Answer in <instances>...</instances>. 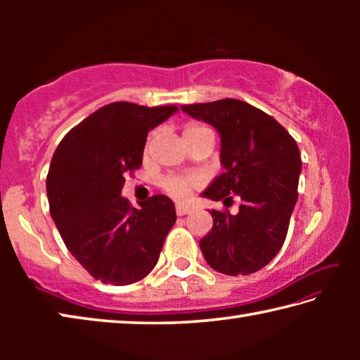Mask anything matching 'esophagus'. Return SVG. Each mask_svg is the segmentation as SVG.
Returning a JSON list of instances; mask_svg holds the SVG:
<instances>
[{"label":"esophagus","instance_id":"obj_1","mask_svg":"<svg viewBox=\"0 0 360 360\" xmlns=\"http://www.w3.org/2000/svg\"><path fill=\"white\" fill-rule=\"evenodd\" d=\"M188 212H191V208H188V206L176 205V214L178 216H186V214H188Z\"/></svg>","mask_w":360,"mask_h":360}]
</instances>
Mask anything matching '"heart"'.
<instances>
[{
	"instance_id": "heart-1",
	"label": "heart",
	"mask_w": 360,
	"mask_h": 360,
	"mask_svg": "<svg viewBox=\"0 0 360 360\" xmlns=\"http://www.w3.org/2000/svg\"><path fill=\"white\" fill-rule=\"evenodd\" d=\"M205 133H211L212 135V131L208 129V127L200 125V124H188L184 130V138L205 135ZM149 144H150V141L148 143V149H149ZM195 186H198V181L193 178H178V176H168V178L162 181V187L176 198H186L187 195L192 192V188Z\"/></svg>"
}]
</instances>
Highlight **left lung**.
<instances>
[{"instance_id": "1", "label": "left lung", "mask_w": 360, "mask_h": 360, "mask_svg": "<svg viewBox=\"0 0 360 360\" xmlns=\"http://www.w3.org/2000/svg\"><path fill=\"white\" fill-rule=\"evenodd\" d=\"M221 135L222 174L202 193L233 203L238 214L211 210L212 229L200 240L211 268L238 276L259 271L279 252L297 203L300 150L289 131L271 115L249 103L225 98L181 106Z\"/></svg>"}]
</instances>
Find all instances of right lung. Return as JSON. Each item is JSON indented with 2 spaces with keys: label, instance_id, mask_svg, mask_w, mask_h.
<instances>
[{
  "label": "right lung",
  "instance_id": "obj_1",
  "mask_svg": "<svg viewBox=\"0 0 360 360\" xmlns=\"http://www.w3.org/2000/svg\"><path fill=\"white\" fill-rule=\"evenodd\" d=\"M176 111L111 103L71 129L53 152L46 179L51 216L68 251L101 283L127 285L148 276L176 222L167 195H152L141 208L120 197L125 176L141 167L148 133Z\"/></svg>",
  "mask_w": 360,
  "mask_h": 360
}]
</instances>
